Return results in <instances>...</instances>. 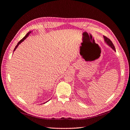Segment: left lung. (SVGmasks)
Here are the masks:
<instances>
[{
  "mask_svg": "<svg viewBox=\"0 0 130 130\" xmlns=\"http://www.w3.org/2000/svg\"><path fill=\"white\" fill-rule=\"evenodd\" d=\"M104 38L105 39V41L107 43V44H108V45H109L111 47V48L115 50L116 51V49H115V46L114 45V44H113V43L112 42V41L109 40L108 38H107V37H106L105 36H104Z\"/></svg>",
  "mask_w": 130,
  "mask_h": 130,
  "instance_id": "1",
  "label": "left lung"
}]
</instances>
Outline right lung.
<instances>
[{
    "mask_svg": "<svg viewBox=\"0 0 130 130\" xmlns=\"http://www.w3.org/2000/svg\"><path fill=\"white\" fill-rule=\"evenodd\" d=\"M31 31H30V32H29L28 33H27V34L25 35V37H23L22 39V40L20 41H19L18 43V44H17V45H16V46H15V48H14V50L13 51H14L15 49H16V48H17V46H18V45L19 44H21V43L23 42V41H24V40H25V39L27 37V36H29V34L31 33ZM46 103V102H45V103H43V104H45V103Z\"/></svg>",
    "mask_w": 130,
    "mask_h": 130,
    "instance_id": "obj_1",
    "label": "right lung"
}]
</instances>
